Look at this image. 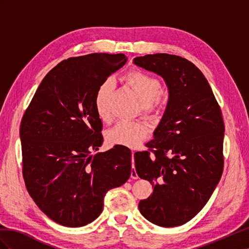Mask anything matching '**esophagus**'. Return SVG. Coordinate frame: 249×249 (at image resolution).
<instances>
[{"instance_id": "esophagus-1", "label": "esophagus", "mask_w": 249, "mask_h": 249, "mask_svg": "<svg viewBox=\"0 0 249 249\" xmlns=\"http://www.w3.org/2000/svg\"><path fill=\"white\" fill-rule=\"evenodd\" d=\"M134 152L132 153V162H133V168H132V171H131V178H134V179H136V178H138V175H137V172H136V170H135V168H134Z\"/></svg>"}]
</instances>
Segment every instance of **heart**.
<instances>
[{"label":"heart","instance_id":"obj_1","mask_svg":"<svg viewBox=\"0 0 249 249\" xmlns=\"http://www.w3.org/2000/svg\"><path fill=\"white\" fill-rule=\"evenodd\" d=\"M125 86L136 94L141 102L140 109L143 115L155 118L162 112L165 95L161 90V82L157 77L144 71L133 69L120 78ZM113 91L110 80L103 82L94 94V109L102 122L110 120L109 101ZM148 134L146 124L140 122H119L107 133V141L111 145H122L130 148L137 147Z\"/></svg>","mask_w":249,"mask_h":249}]
</instances>
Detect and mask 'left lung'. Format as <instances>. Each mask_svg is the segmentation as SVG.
<instances>
[{
  "instance_id": "8db88e82",
  "label": "left lung",
  "mask_w": 249,
  "mask_h": 249,
  "mask_svg": "<svg viewBox=\"0 0 249 249\" xmlns=\"http://www.w3.org/2000/svg\"><path fill=\"white\" fill-rule=\"evenodd\" d=\"M134 63L165 80L169 100L161 122L135 153V168L154 191L139 201L148 221L163 228L182 225L205 207L223 171L224 123L202 72L176 55L137 57Z\"/></svg>"
}]
</instances>
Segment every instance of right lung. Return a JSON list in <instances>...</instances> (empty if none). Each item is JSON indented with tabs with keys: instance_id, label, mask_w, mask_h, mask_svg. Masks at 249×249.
I'll return each mask as SVG.
<instances>
[{
	"instance_id": "right-lung-1",
	"label": "right lung",
	"mask_w": 249,
	"mask_h": 249,
	"mask_svg": "<svg viewBox=\"0 0 249 249\" xmlns=\"http://www.w3.org/2000/svg\"><path fill=\"white\" fill-rule=\"evenodd\" d=\"M126 62L124 54L71 57L43 78L21 118L22 177L38 208L53 221L79 228L95 220L104 197L124 184L131 150L103 144V124L94 109L97 87Z\"/></svg>"
}]
</instances>
